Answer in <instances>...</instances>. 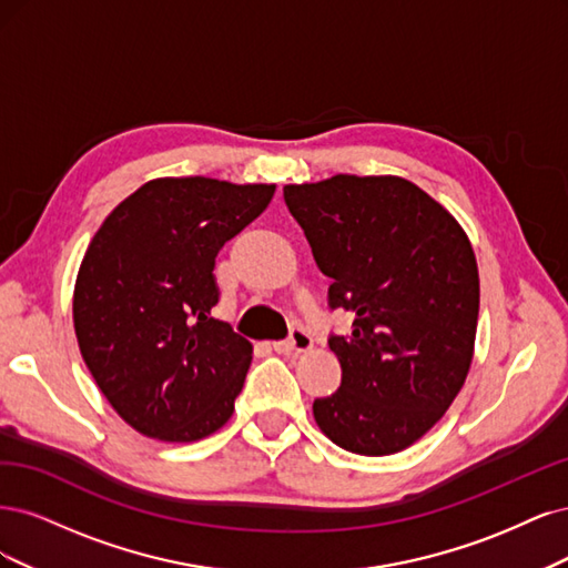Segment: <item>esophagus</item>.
<instances>
[{
  "label": "esophagus",
  "mask_w": 568,
  "mask_h": 568,
  "mask_svg": "<svg viewBox=\"0 0 568 568\" xmlns=\"http://www.w3.org/2000/svg\"><path fill=\"white\" fill-rule=\"evenodd\" d=\"M313 348V338L307 336L303 329H294L286 341H277L274 343V351L277 353H286V355H298Z\"/></svg>",
  "instance_id": "esophagus-1"
}]
</instances>
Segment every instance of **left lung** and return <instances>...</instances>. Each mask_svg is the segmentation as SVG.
<instances>
[{"label": "left lung", "instance_id": "left-lung-1", "mask_svg": "<svg viewBox=\"0 0 568 568\" xmlns=\"http://www.w3.org/2000/svg\"><path fill=\"white\" fill-rule=\"evenodd\" d=\"M284 201L355 315L329 336L341 386L313 415L338 448L384 457L417 443L467 379L478 322L476 255L459 222L403 178L286 184Z\"/></svg>", "mask_w": 568, "mask_h": 568}]
</instances>
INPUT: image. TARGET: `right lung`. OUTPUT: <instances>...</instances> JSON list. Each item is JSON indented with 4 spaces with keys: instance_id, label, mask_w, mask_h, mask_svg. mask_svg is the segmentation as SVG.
Returning a JSON list of instances; mask_svg holds the SVG:
<instances>
[{
    "instance_id": "1",
    "label": "right lung",
    "mask_w": 568,
    "mask_h": 568,
    "mask_svg": "<svg viewBox=\"0 0 568 568\" xmlns=\"http://www.w3.org/2000/svg\"><path fill=\"white\" fill-rule=\"evenodd\" d=\"M272 196L274 184L151 180L90 242L73 294L78 346L111 407L140 434L192 443L232 417L253 346L211 317L213 270Z\"/></svg>"
}]
</instances>
